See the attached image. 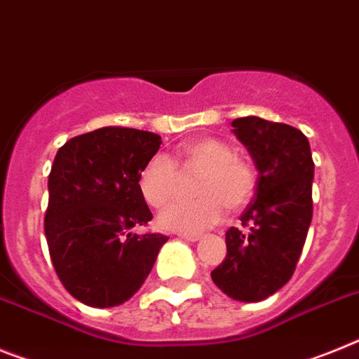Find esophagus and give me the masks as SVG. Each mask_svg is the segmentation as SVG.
<instances>
[{"label":"esophagus","mask_w":359,"mask_h":359,"mask_svg":"<svg viewBox=\"0 0 359 359\" xmlns=\"http://www.w3.org/2000/svg\"><path fill=\"white\" fill-rule=\"evenodd\" d=\"M180 238L185 241H200L201 234H180Z\"/></svg>","instance_id":"esophagus-1"}]
</instances>
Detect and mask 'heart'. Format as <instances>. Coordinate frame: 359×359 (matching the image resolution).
I'll use <instances>...</instances> for the list:
<instances>
[{"instance_id": "b5f03b06", "label": "heart", "mask_w": 359, "mask_h": 359, "mask_svg": "<svg viewBox=\"0 0 359 359\" xmlns=\"http://www.w3.org/2000/svg\"><path fill=\"white\" fill-rule=\"evenodd\" d=\"M176 159L182 167L201 170L196 183L200 198L176 201L159 214L158 223L165 231L196 234L216 225L225 207L240 210L252 200L258 170L249 159L236 156L232 145L223 140L196 137L180 147ZM137 183L147 203L161 209L176 194V165L167 156H154L142 168Z\"/></svg>"}]
</instances>
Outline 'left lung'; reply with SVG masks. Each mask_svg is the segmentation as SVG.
Masks as SVG:
<instances>
[{
    "mask_svg": "<svg viewBox=\"0 0 359 359\" xmlns=\"http://www.w3.org/2000/svg\"><path fill=\"white\" fill-rule=\"evenodd\" d=\"M232 133L258 168L254 200L231 226L226 256L212 281L236 302H262L292 278L312 219L314 161L307 136L258 116L232 121Z\"/></svg>",
    "mask_w": 359,
    "mask_h": 359,
    "instance_id": "1",
    "label": "left lung"
}]
</instances>
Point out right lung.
I'll use <instances>...</instances> for the list:
<instances>
[{
    "label": "right lung",
    "mask_w": 359,
    "mask_h": 359,
    "mask_svg": "<svg viewBox=\"0 0 359 359\" xmlns=\"http://www.w3.org/2000/svg\"><path fill=\"white\" fill-rule=\"evenodd\" d=\"M161 136L125 127L81 134L57 150L48 174L45 236L63 287L88 307L130 299L150 274L163 234H133L152 212L140 172Z\"/></svg>",
    "instance_id": "obj_1"
}]
</instances>
